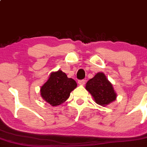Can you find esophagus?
Listing matches in <instances>:
<instances>
[{"label": "esophagus", "instance_id": "34e87169", "mask_svg": "<svg viewBox=\"0 0 147 147\" xmlns=\"http://www.w3.org/2000/svg\"><path fill=\"white\" fill-rule=\"evenodd\" d=\"M78 83L79 85H84L86 81H85V80H78Z\"/></svg>", "mask_w": 147, "mask_h": 147}]
</instances>
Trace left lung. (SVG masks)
<instances>
[{
  "mask_svg": "<svg viewBox=\"0 0 147 147\" xmlns=\"http://www.w3.org/2000/svg\"><path fill=\"white\" fill-rule=\"evenodd\" d=\"M86 88L94 98L97 104L102 106L108 105L116 99L113 85L103 73H98L86 84Z\"/></svg>",
  "mask_w": 147,
  "mask_h": 147,
  "instance_id": "left-lung-1",
  "label": "left lung"
}]
</instances>
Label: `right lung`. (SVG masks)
<instances>
[{
  "label": "right lung",
  "instance_id": "add662e5",
  "mask_svg": "<svg viewBox=\"0 0 147 147\" xmlns=\"http://www.w3.org/2000/svg\"><path fill=\"white\" fill-rule=\"evenodd\" d=\"M76 86L74 79L68 78L61 71H58L51 73L48 81L41 87V96L51 105L57 106L69 98L71 92Z\"/></svg>",
  "mask_w": 147,
  "mask_h": 147
}]
</instances>
